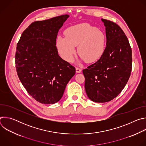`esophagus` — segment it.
<instances>
[{
    "instance_id": "obj_1",
    "label": "esophagus",
    "mask_w": 146,
    "mask_h": 146,
    "mask_svg": "<svg viewBox=\"0 0 146 146\" xmlns=\"http://www.w3.org/2000/svg\"><path fill=\"white\" fill-rule=\"evenodd\" d=\"M76 72L77 73H81V69L78 67H76Z\"/></svg>"
}]
</instances>
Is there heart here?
<instances>
[{"label":"heart","mask_w":146,"mask_h":146,"mask_svg":"<svg viewBox=\"0 0 146 146\" xmlns=\"http://www.w3.org/2000/svg\"><path fill=\"white\" fill-rule=\"evenodd\" d=\"M65 37L59 36L56 46L62 58L72 61L76 54L75 46L82 60L94 63L100 59L106 50V36L100 30L88 24L71 27L65 32Z\"/></svg>","instance_id":"obj_1"}]
</instances>
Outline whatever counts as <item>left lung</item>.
Returning <instances> with one entry per match:
<instances>
[{"mask_svg": "<svg viewBox=\"0 0 146 146\" xmlns=\"http://www.w3.org/2000/svg\"><path fill=\"white\" fill-rule=\"evenodd\" d=\"M106 27V47L102 58L82 70L88 97L98 103L115 98L127 84L132 66V49L122 29L102 19Z\"/></svg>", "mask_w": 146, "mask_h": 146, "instance_id": "8db88e82", "label": "left lung"}]
</instances>
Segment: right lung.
I'll return each instance as SVG.
<instances>
[{"instance_id": "right-lung-1", "label": "right lung", "mask_w": 146, "mask_h": 146, "mask_svg": "<svg viewBox=\"0 0 146 146\" xmlns=\"http://www.w3.org/2000/svg\"><path fill=\"white\" fill-rule=\"evenodd\" d=\"M69 17L65 14L32 23L17 43L15 66L18 76L29 94L37 102H58L76 69L58 55L56 39Z\"/></svg>"}]
</instances>
